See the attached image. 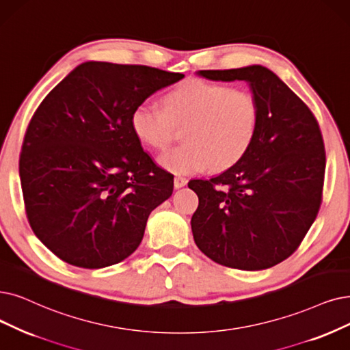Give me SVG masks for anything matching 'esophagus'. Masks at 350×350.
Masks as SVG:
<instances>
[{"label":"esophagus","instance_id":"esophagus-1","mask_svg":"<svg viewBox=\"0 0 350 350\" xmlns=\"http://www.w3.org/2000/svg\"><path fill=\"white\" fill-rule=\"evenodd\" d=\"M187 184H188L187 178H183V176H175V179H174V187H175L176 189L185 187Z\"/></svg>","mask_w":350,"mask_h":350}]
</instances>
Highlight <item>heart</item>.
Masks as SVG:
<instances>
[{
  "instance_id": "1",
  "label": "heart",
  "mask_w": 350,
  "mask_h": 350,
  "mask_svg": "<svg viewBox=\"0 0 350 350\" xmlns=\"http://www.w3.org/2000/svg\"><path fill=\"white\" fill-rule=\"evenodd\" d=\"M260 123L256 96L222 83L191 77L165 96V109L137 105L131 115L135 136L162 149L185 128V144L166 150L159 163L172 174L191 175L239 162L253 144Z\"/></svg>"
}]
</instances>
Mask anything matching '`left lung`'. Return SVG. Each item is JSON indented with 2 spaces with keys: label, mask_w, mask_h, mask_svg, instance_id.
Wrapping results in <instances>:
<instances>
[{
  "label": "left lung",
  "mask_w": 350,
  "mask_h": 350,
  "mask_svg": "<svg viewBox=\"0 0 350 350\" xmlns=\"http://www.w3.org/2000/svg\"><path fill=\"white\" fill-rule=\"evenodd\" d=\"M197 75L247 81L260 106V123L239 162L215 178L188 183L200 200L191 219L195 244L226 267L270 269L295 253L317 217L326 167L319 123L267 67Z\"/></svg>",
  "instance_id": "obj_1"
}]
</instances>
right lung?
<instances>
[{
	"label": "right lung",
	"mask_w": 350,
	"mask_h": 350,
	"mask_svg": "<svg viewBox=\"0 0 350 350\" xmlns=\"http://www.w3.org/2000/svg\"><path fill=\"white\" fill-rule=\"evenodd\" d=\"M184 77L149 66L86 62L40 103L27 128L20 179L30 227L51 253L103 269L141 244L174 175L142 149L133 109Z\"/></svg>",
	"instance_id": "right-lung-1"
}]
</instances>
